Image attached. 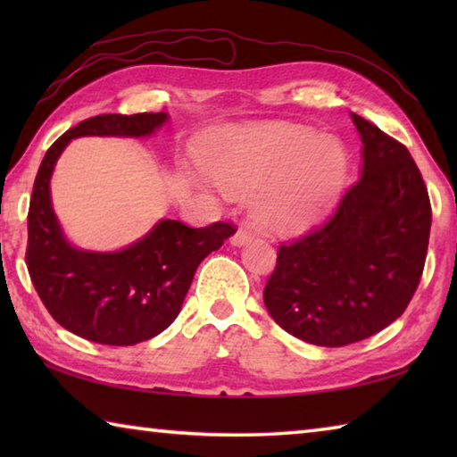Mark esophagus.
<instances>
[{
    "label": "esophagus",
    "mask_w": 457,
    "mask_h": 457,
    "mask_svg": "<svg viewBox=\"0 0 457 457\" xmlns=\"http://www.w3.org/2000/svg\"><path fill=\"white\" fill-rule=\"evenodd\" d=\"M250 237H252V234H250V231H247V228H239L236 234L231 236V244H234V245H244V244L250 242Z\"/></svg>",
    "instance_id": "obj_1"
}]
</instances>
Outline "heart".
<instances>
[{
    "mask_svg": "<svg viewBox=\"0 0 457 457\" xmlns=\"http://www.w3.org/2000/svg\"><path fill=\"white\" fill-rule=\"evenodd\" d=\"M201 163L226 191H252L253 218L278 231L319 223L335 205L349 169L337 138L286 122L221 133L201 151Z\"/></svg>",
    "mask_w": 457,
    "mask_h": 457,
    "instance_id": "b5f03b06",
    "label": "heart"
}]
</instances>
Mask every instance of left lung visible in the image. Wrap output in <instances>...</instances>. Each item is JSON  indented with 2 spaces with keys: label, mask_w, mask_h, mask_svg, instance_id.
<instances>
[{
  "label": "left lung",
  "mask_w": 457,
  "mask_h": 457,
  "mask_svg": "<svg viewBox=\"0 0 457 457\" xmlns=\"http://www.w3.org/2000/svg\"><path fill=\"white\" fill-rule=\"evenodd\" d=\"M362 171L322 226L278 247L264 304L280 327L319 346L377 335L405 312L428 256L431 204L405 145L353 114Z\"/></svg>",
  "instance_id": "8db88e82"
}]
</instances>
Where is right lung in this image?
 <instances>
[{
  "label": "right lung",
  "mask_w": 457,
  "mask_h": 457,
  "mask_svg": "<svg viewBox=\"0 0 457 457\" xmlns=\"http://www.w3.org/2000/svg\"><path fill=\"white\" fill-rule=\"evenodd\" d=\"M165 112L98 114L66 130L37 169L28 212L26 264L37 296L60 327L92 343L129 346L157 337L181 311L197 266L234 234L229 221L189 228L163 220L120 252L76 250L50 201L54 165L74 137H146Z\"/></svg>",
  "instance_id": "obj_1"
}]
</instances>
